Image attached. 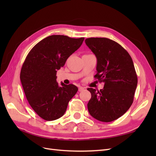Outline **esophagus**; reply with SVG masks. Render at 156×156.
<instances>
[{
  "instance_id": "obj_1",
  "label": "esophagus",
  "mask_w": 156,
  "mask_h": 156,
  "mask_svg": "<svg viewBox=\"0 0 156 156\" xmlns=\"http://www.w3.org/2000/svg\"><path fill=\"white\" fill-rule=\"evenodd\" d=\"M84 88L83 87H79V92H82V91H83L84 90Z\"/></svg>"
}]
</instances>
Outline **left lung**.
I'll return each instance as SVG.
<instances>
[{"label":"left lung","instance_id":"obj_1","mask_svg":"<svg viewBox=\"0 0 156 156\" xmlns=\"http://www.w3.org/2000/svg\"><path fill=\"white\" fill-rule=\"evenodd\" d=\"M85 43L97 58L94 77L105 83L100 91L88 88V110L96 120L109 122L123 115L133 101L137 85L133 60L127 51L106 37H89Z\"/></svg>","mask_w":156,"mask_h":156}]
</instances>
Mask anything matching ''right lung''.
<instances>
[{"instance_id": "obj_1", "label": "right lung", "mask_w": 156, "mask_h": 156, "mask_svg": "<svg viewBox=\"0 0 156 156\" xmlns=\"http://www.w3.org/2000/svg\"><path fill=\"white\" fill-rule=\"evenodd\" d=\"M84 39L49 36L38 42L27 56L21 70V82L30 105L45 120L62 116L78 90L72 84L61 83L58 85L56 72L81 47Z\"/></svg>"}]
</instances>
